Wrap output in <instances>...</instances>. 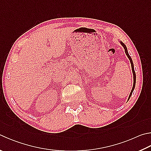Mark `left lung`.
I'll return each instance as SVG.
<instances>
[{"mask_svg": "<svg viewBox=\"0 0 151 151\" xmlns=\"http://www.w3.org/2000/svg\"><path fill=\"white\" fill-rule=\"evenodd\" d=\"M119 43H120V44H121V45L123 46V47L124 48L126 55L127 56L129 59L130 63H131V69H132L133 75V85L132 89H131V92H130V94H129V98H128V100H127V101H128L129 100V98H130V97L131 96V95H132V93H133V92L134 89H135V83H136V75H135V70H134V65H133V61H132V59H131V57H130V55H129V53H128V51H127V47H126V45L122 42V41H119Z\"/></svg>", "mask_w": 151, "mask_h": 151, "instance_id": "obj_1", "label": "left lung"}]
</instances>
